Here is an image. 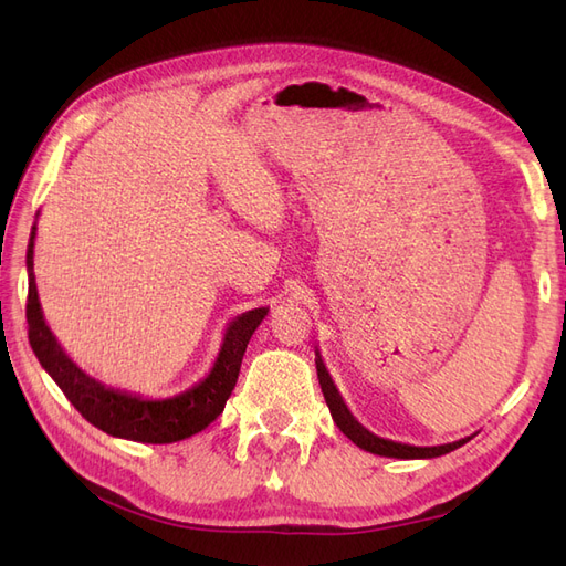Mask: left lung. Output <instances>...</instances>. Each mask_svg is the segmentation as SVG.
Segmentation results:
<instances>
[{"label": "left lung", "mask_w": 566, "mask_h": 566, "mask_svg": "<svg viewBox=\"0 0 566 566\" xmlns=\"http://www.w3.org/2000/svg\"><path fill=\"white\" fill-rule=\"evenodd\" d=\"M316 373H318V385H321V391L325 397V403H328L331 416H333L335 424L339 427V432L345 434L347 439H352L358 449H364L368 453L385 455V458H399V460L439 458V455H447V453L460 449L462 443H468L472 439V437H465V439H458V441H451V443H441V447H413V443L382 439L378 434H373L368 427H364L352 416V410L347 408L345 399H342V394L337 391L328 368H325V364H323L318 349H316Z\"/></svg>", "instance_id": "8db88e82"}]
</instances>
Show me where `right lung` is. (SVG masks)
Returning <instances> with one entry per match:
<instances>
[{"mask_svg": "<svg viewBox=\"0 0 566 566\" xmlns=\"http://www.w3.org/2000/svg\"><path fill=\"white\" fill-rule=\"evenodd\" d=\"M35 238L38 224H32L28 243V337L30 347L40 358L42 368L51 375L61 391L67 397L84 420H90L98 430L111 437L142 441V443H172L202 432L224 410L227 399L235 387L241 373L243 354L252 333L269 314V306L235 316L221 339L214 366L200 382L186 391L167 399H146L142 394L115 389L98 382L84 373L65 349L59 345L56 335L44 321L42 304L35 283Z\"/></svg>", "mask_w": 566, "mask_h": 566, "instance_id": "add662e5", "label": "right lung"}]
</instances>
